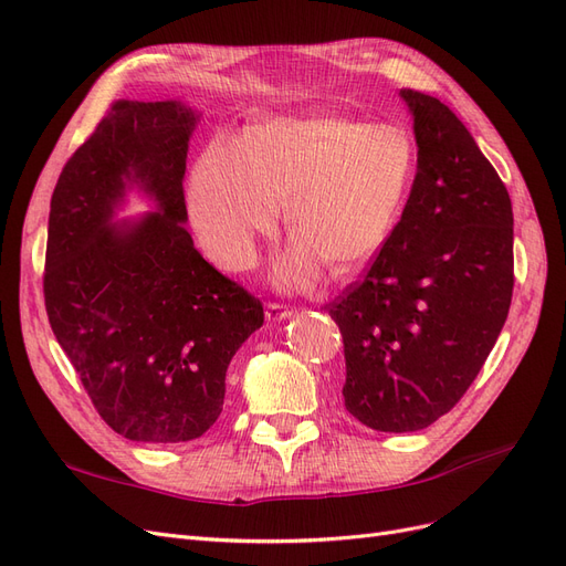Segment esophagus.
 Wrapping results in <instances>:
<instances>
[{
  "label": "esophagus",
  "instance_id": "1",
  "mask_svg": "<svg viewBox=\"0 0 566 566\" xmlns=\"http://www.w3.org/2000/svg\"><path fill=\"white\" fill-rule=\"evenodd\" d=\"M290 316H293V312H290L287 306H283L279 302H269L266 304V321L269 323H281V321H285Z\"/></svg>",
  "mask_w": 566,
  "mask_h": 566
}]
</instances>
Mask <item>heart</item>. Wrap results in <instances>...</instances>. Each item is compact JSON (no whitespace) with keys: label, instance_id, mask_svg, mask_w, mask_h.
<instances>
[{"label":"heart","instance_id":"1","mask_svg":"<svg viewBox=\"0 0 566 566\" xmlns=\"http://www.w3.org/2000/svg\"><path fill=\"white\" fill-rule=\"evenodd\" d=\"M413 175L401 127L345 115L279 117L243 142L214 139L188 184V212L202 248L229 271L254 262L256 238L276 231L281 202L295 238L273 279L306 287L323 266L349 276L382 250Z\"/></svg>","mask_w":566,"mask_h":566}]
</instances>
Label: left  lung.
<instances>
[{"instance_id":"1","label":"left lung","mask_w":566,"mask_h":566,"mask_svg":"<svg viewBox=\"0 0 566 566\" xmlns=\"http://www.w3.org/2000/svg\"><path fill=\"white\" fill-rule=\"evenodd\" d=\"M418 172L364 279L325 306L345 342L349 413L418 432L460 401L507 318L512 202L468 127L439 98L401 90Z\"/></svg>"}]
</instances>
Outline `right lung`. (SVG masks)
I'll use <instances>...</instances> for the list:
<instances>
[{"mask_svg":"<svg viewBox=\"0 0 566 566\" xmlns=\"http://www.w3.org/2000/svg\"><path fill=\"white\" fill-rule=\"evenodd\" d=\"M198 115L179 101H115L51 196L44 304L98 416L144 443L202 437L227 368L264 323L262 302L219 273L184 229ZM136 185L159 208L113 222Z\"/></svg>","mask_w":566,"mask_h":566,"instance_id":"right-lung-1","label":"right lung"}]
</instances>
